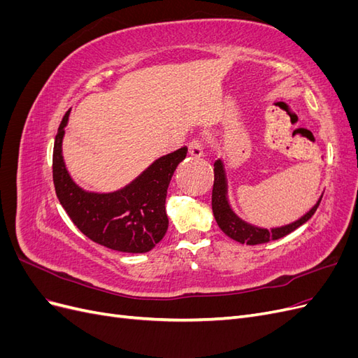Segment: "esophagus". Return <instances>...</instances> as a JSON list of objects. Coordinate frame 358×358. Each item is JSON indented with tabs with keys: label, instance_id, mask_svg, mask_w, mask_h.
Returning a JSON list of instances; mask_svg holds the SVG:
<instances>
[{
	"label": "esophagus",
	"instance_id": "esophagus-1",
	"mask_svg": "<svg viewBox=\"0 0 358 358\" xmlns=\"http://www.w3.org/2000/svg\"><path fill=\"white\" fill-rule=\"evenodd\" d=\"M188 152L192 158H201L203 157V143L201 140L194 138L192 142L188 145Z\"/></svg>",
	"mask_w": 358,
	"mask_h": 358
}]
</instances>
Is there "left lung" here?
I'll use <instances>...</instances> for the list:
<instances>
[{"mask_svg":"<svg viewBox=\"0 0 358 358\" xmlns=\"http://www.w3.org/2000/svg\"><path fill=\"white\" fill-rule=\"evenodd\" d=\"M213 173H215V180H213V189H212V210L213 216L216 220V224L220 225V229L231 237L233 241L246 243V245H258V243H266L270 241H276L289 234L299 229L300 225L305 224L310 216L315 213L317 208L320 206L321 197L318 201L312 206V208L300 216L299 220L294 222H289L280 227H273V229H263V227H258L254 224H249L245 220H242L239 215H237L229 200V182H227L225 175V167L222 159H216L213 164Z\"/></svg>","mask_w":358,"mask_h":358,"instance_id":"1","label":"left lung"}]
</instances>
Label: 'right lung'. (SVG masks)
I'll list each match as a JSON object with an SVG mask.
<instances>
[{"label": "right lung", "instance_id": "right-lung-1", "mask_svg": "<svg viewBox=\"0 0 358 358\" xmlns=\"http://www.w3.org/2000/svg\"><path fill=\"white\" fill-rule=\"evenodd\" d=\"M69 116L70 110L62 117L53 145V183L62 208L95 243L119 252L150 251L167 231V188L179 162L187 157V146L157 158L122 188L110 192L88 191L74 182L62 157Z\"/></svg>", "mask_w": 358, "mask_h": 358}]
</instances>
